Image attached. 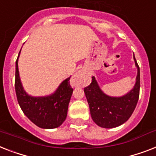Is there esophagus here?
<instances>
[{
	"instance_id": "esophagus-1",
	"label": "esophagus",
	"mask_w": 156,
	"mask_h": 156,
	"mask_svg": "<svg viewBox=\"0 0 156 156\" xmlns=\"http://www.w3.org/2000/svg\"><path fill=\"white\" fill-rule=\"evenodd\" d=\"M82 74L81 73V72H78V73H77V74H75V75L73 77V78H72V81L74 82V85H79L81 84V81H82Z\"/></svg>"
}]
</instances>
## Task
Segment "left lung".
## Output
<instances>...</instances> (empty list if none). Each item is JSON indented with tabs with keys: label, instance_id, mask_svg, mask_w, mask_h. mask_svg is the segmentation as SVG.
<instances>
[{
	"label": "left lung",
	"instance_id": "1",
	"mask_svg": "<svg viewBox=\"0 0 156 156\" xmlns=\"http://www.w3.org/2000/svg\"><path fill=\"white\" fill-rule=\"evenodd\" d=\"M134 59L138 68L136 82L134 88L126 95L115 98L105 94L100 90L94 77H92L90 84L84 88L91 118L98 126L104 128L120 126L128 120L135 111L140 97V72L135 55Z\"/></svg>",
	"mask_w": 156,
	"mask_h": 156
}]
</instances>
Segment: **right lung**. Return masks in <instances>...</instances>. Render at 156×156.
Here are the masks:
<instances>
[{
	"instance_id": "obj_1",
	"label": "right lung",
	"mask_w": 156,
	"mask_h": 156,
	"mask_svg": "<svg viewBox=\"0 0 156 156\" xmlns=\"http://www.w3.org/2000/svg\"><path fill=\"white\" fill-rule=\"evenodd\" d=\"M18 57L16 61L15 90L21 110L31 122L41 128L58 127L66 118L68 106L73 93V88L69 84L70 77L63 81L55 93L51 95L31 97L25 93L21 86L17 65Z\"/></svg>"
}]
</instances>
